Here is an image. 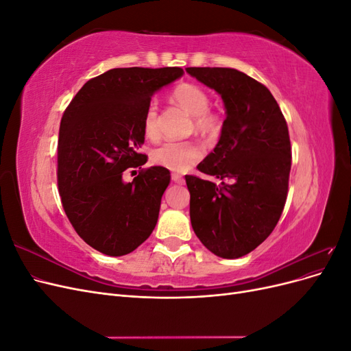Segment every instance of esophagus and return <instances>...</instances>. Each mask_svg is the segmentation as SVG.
<instances>
[{
	"label": "esophagus",
	"instance_id": "1",
	"mask_svg": "<svg viewBox=\"0 0 351 351\" xmlns=\"http://www.w3.org/2000/svg\"><path fill=\"white\" fill-rule=\"evenodd\" d=\"M171 178H173V182L177 183V184H183L184 183V178L180 176V174H173Z\"/></svg>",
	"mask_w": 351,
	"mask_h": 351
}]
</instances>
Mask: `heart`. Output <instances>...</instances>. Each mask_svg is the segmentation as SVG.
Wrapping results in <instances>:
<instances>
[{"label": "heart", "instance_id": "obj_1", "mask_svg": "<svg viewBox=\"0 0 351 351\" xmlns=\"http://www.w3.org/2000/svg\"><path fill=\"white\" fill-rule=\"evenodd\" d=\"M174 101L193 115L195 130L202 134H212L219 129V121L210 114L209 95L193 83H182L173 92ZM143 130L151 139L158 136V107L149 104L143 115ZM202 158V147L195 142H174L169 141L158 146L152 152L154 162L165 167L171 171H186Z\"/></svg>", "mask_w": 351, "mask_h": 351}]
</instances>
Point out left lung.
Instances as JSON below:
<instances>
[{"instance_id": "left-lung-1", "label": "left lung", "mask_w": 351, "mask_h": 351, "mask_svg": "<svg viewBox=\"0 0 351 351\" xmlns=\"http://www.w3.org/2000/svg\"><path fill=\"white\" fill-rule=\"evenodd\" d=\"M186 71L221 95L226 107L219 141L197 165L217 182L186 176L190 221L204 246L237 259L267 239L282 214L291 168L284 115L262 83L236 69Z\"/></svg>"}]
</instances>
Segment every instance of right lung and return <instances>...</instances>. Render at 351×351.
<instances>
[{
	"instance_id": "obj_1",
	"label": "right lung",
	"mask_w": 351,
	"mask_h": 351,
	"mask_svg": "<svg viewBox=\"0 0 351 351\" xmlns=\"http://www.w3.org/2000/svg\"><path fill=\"white\" fill-rule=\"evenodd\" d=\"M183 69H112L83 84L60 124L57 178L62 208L77 234L108 256H123L152 234L169 184L164 167L127 168L147 156L143 115L152 95L183 76Z\"/></svg>"
}]
</instances>
